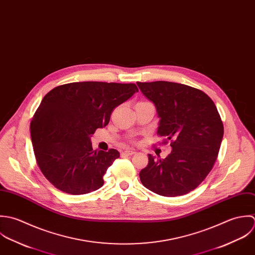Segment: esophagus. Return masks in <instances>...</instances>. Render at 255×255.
<instances>
[{
	"label": "esophagus",
	"mask_w": 255,
	"mask_h": 255,
	"mask_svg": "<svg viewBox=\"0 0 255 255\" xmlns=\"http://www.w3.org/2000/svg\"><path fill=\"white\" fill-rule=\"evenodd\" d=\"M136 152L134 150H125V151L122 152V154H124V155H132V154H134Z\"/></svg>",
	"instance_id": "34e87169"
}]
</instances>
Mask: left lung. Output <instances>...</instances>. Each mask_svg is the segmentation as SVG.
Listing matches in <instances>:
<instances>
[{"label":"left lung","instance_id":"8db88e82","mask_svg":"<svg viewBox=\"0 0 255 255\" xmlns=\"http://www.w3.org/2000/svg\"><path fill=\"white\" fill-rule=\"evenodd\" d=\"M137 85L155 106L156 133L170 140L172 149L165 158L148 154L141 182L161 196L184 195L203 181L217 159L224 136L220 114L205 93L189 86L164 81Z\"/></svg>","mask_w":255,"mask_h":255}]
</instances>
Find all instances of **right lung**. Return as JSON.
I'll use <instances>...</instances> for the list:
<instances>
[{"mask_svg":"<svg viewBox=\"0 0 255 255\" xmlns=\"http://www.w3.org/2000/svg\"><path fill=\"white\" fill-rule=\"evenodd\" d=\"M138 91L134 84L81 82L56 87L43 98L30 134L37 164L56 188L81 195L102 187L103 175L120 153L93 150L91 137Z\"/></svg>","mask_w":255,"mask_h":255,"instance_id":"obj_1","label":"right lung"}]
</instances>
